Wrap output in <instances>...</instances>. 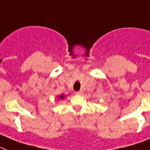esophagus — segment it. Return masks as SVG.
Instances as JSON below:
<instances>
[{
  "label": "esophagus",
  "instance_id": "34e87169",
  "mask_svg": "<svg viewBox=\"0 0 150 150\" xmlns=\"http://www.w3.org/2000/svg\"><path fill=\"white\" fill-rule=\"evenodd\" d=\"M75 94H82V91H75Z\"/></svg>",
  "mask_w": 150,
  "mask_h": 150
}]
</instances>
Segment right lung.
<instances>
[{
    "mask_svg": "<svg viewBox=\"0 0 150 150\" xmlns=\"http://www.w3.org/2000/svg\"><path fill=\"white\" fill-rule=\"evenodd\" d=\"M64 98H65V96H64V94H62V95H60V96H59V98L61 99V100H62V99H64Z\"/></svg>",
    "mask_w": 150,
    "mask_h": 150,
    "instance_id": "obj_1",
    "label": "right lung"
}]
</instances>
